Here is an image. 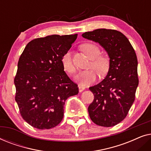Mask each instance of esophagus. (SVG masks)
<instances>
[{
    "label": "esophagus",
    "instance_id": "esophagus-1",
    "mask_svg": "<svg viewBox=\"0 0 151 151\" xmlns=\"http://www.w3.org/2000/svg\"><path fill=\"white\" fill-rule=\"evenodd\" d=\"M78 88H79V91L82 92V91H83L84 89H85V87H84V86H82V85H79V86H78Z\"/></svg>",
    "mask_w": 151,
    "mask_h": 151
}]
</instances>
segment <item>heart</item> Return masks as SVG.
Segmentation results:
<instances>
[{"mask_svg":"<svg viewBox=\"0 0 151 151\" xmlns=\"http://www.w3.org/2000/svg\"><path fill=\"white\" fill-rule=\"evenodd\" d=\"M82 48L84 53L92 60L91 65L100 73H104L109 69V62L106 57L100 55V49L98 45L93 43H85L82 45ZM62 65L64 70L69 73L73 75L76 71V67L73 63L71 54L69 51L66 52L62 57ZM97 73L93 69L84 70L79 72L76 76L75 79L82 85H88L96 81L97 79Z\"/></svg>","mask_w":151,"mask_h":151,"instance_id":"b5f03b06","label":"heart"}]
</instances>
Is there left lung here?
Returning a JSON list of instances; mask_svg holds the SVG:
<instances>
[{"mask_svg": "<svg viewBox=\"0 0 151 151\" xmlns=\"http://www.w3.org/2000/svg\"><path fill=\"white\" fill-rule=\"evenodd\" d=\"M82 36L98 42L110 58L106 78L89 87L94 100L88 114L97 125L113 127L125 118L135 100L139 84L137 55L128 38L117 30L98 29Z\"/></svg>", "mask_w": 151, "mask_h": 151, "instance_id": "8db88e82", "label": "left lung"}]
</instances>
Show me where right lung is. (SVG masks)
<instances>
[{"mask_svg": "<svg viewBox=\"0 0 151 151\" xmlns=\"http://www.w3.org/2000/svg\"><path fill=\"white\" fill-rule=\"evenodd\" d=\"M78 34L51 35L27 45L18 63L15 100L24 121L38 129H49L63 118L64 106L78 87L64 71L62 57Z\"/></svg>", "mask_w": 151, "mask_h": 151, "instance_id": "right-lung-1", "label": "right lung"}]
</instances>
